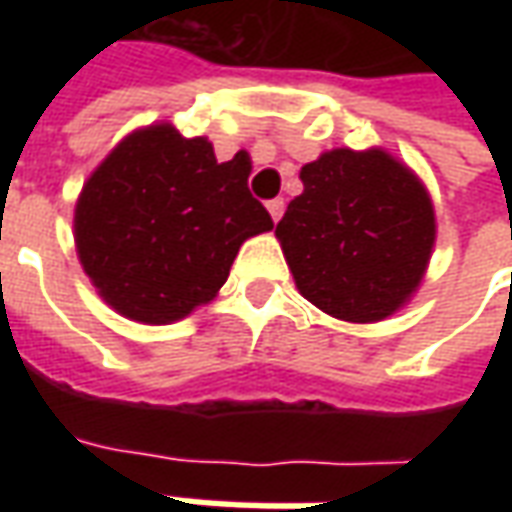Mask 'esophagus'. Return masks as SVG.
Instances as JSON below:
<instances>
[{"instance_id":"34e87169","label":"esophagus","mask_w":512,"mask_h":512,"mask_svg":"<svg viewBox=\"0 0 512 512\" xmlns=\"http://www.w3.org/2000/svg\"><path fill=\"white\" fill-rule=\"evenodd\" d=\"M268 213H271V219H274V222H279V219H282V213H285V200H282V197H277V200H268Z\"/></svg>"}]
</instances>
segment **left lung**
<instances>
[{"mask_svg":"<svg viewBox=\"0 0 512 512\" xmlns=\"http://www.w3.org/2000/svg\"><path fill=\"white\" fill-rule=\"evenodd\" d=\"M277 224L296 288L340 321L373 323L417 290L436 222L428 191L384 150L323 153Z\"/></svg>","mask_w":512,"mask_h":512,"instance_id":"8db88e82","label":"left lung"}]
</instances>
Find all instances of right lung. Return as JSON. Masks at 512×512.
<instances>
[{"label": "right lung", "instance_id": "add662e5", "mask_svg": "<svg viewBox=\"0 0 512 512\" xmlns=\"http://www.w3.org/2000/svg\"><path fill=\"white\" fill-rule=\"evenodd\" d=\"M76 249L106 304L172 323L216 296L246 238L274 227L249 191V161L219 164L208 139L169 123L136 131L84 183Z\"/></svg>", "mask_w": 512, "mask_h": 512}]
</instances>
